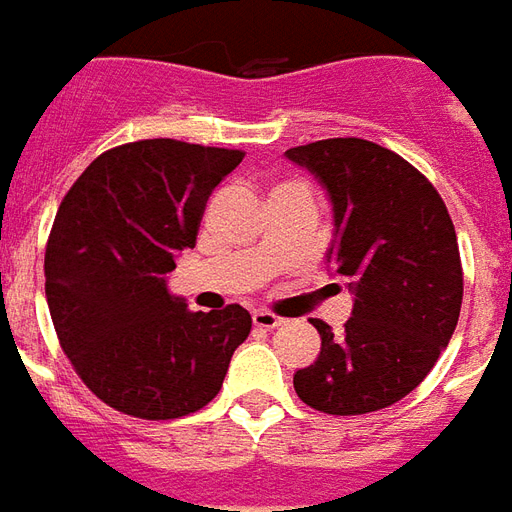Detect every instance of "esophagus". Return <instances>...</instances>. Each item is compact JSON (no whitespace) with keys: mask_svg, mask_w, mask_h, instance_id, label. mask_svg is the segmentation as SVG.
Instances as JSON below:
<instances>
[{"mask_svg":"<svg viewBox=\"0 0 512 512\" xmlns=\"http://www.w3.org/2000/svg\"><path fill=\"white\" fill-rule=\"evenodd\" d=\"M253 324H256V327H264V330H275V327H281L283 319L281 316H275V313L259 308V311H253Z\"/></svg>","mask_w":512,"mask_h":512,"instance_id":"1","label":"esophagus"}]
</instances>
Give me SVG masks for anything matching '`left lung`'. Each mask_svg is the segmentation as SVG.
<instances>
[{
    "label": "left lung",
    "mask_w": 512,
    "mask_h": 512,
    "mask_svg": "<svg viewBox=\"0 0 512 512\" xmlns=\"http://www.w3.org/2000/svg\"><path fill=\"white\" fill-rule=\"evenodd\" d=\"M286 158L327 193V264L354 297L341 333L311 319L322 352L294 374V390L327 414L393 406L434 368L461 313V256L445 201L401 155L365 138H324Z\"/></svg>",
    "instance_id": "8db88e82"
}]
</instances>
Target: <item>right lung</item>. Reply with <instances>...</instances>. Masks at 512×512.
Masks as SVG:
<instances>
[{
  "instance_id": "right-lung-1",
  "label": "right lung",
  "mask_w": 512,
  "mask_h": 512,
  "mask_svg": "<svg viewBox=\"0 0 512 512\" xmlns=\"http://www.w3.org/2000/svg\"><path fill=\"white\" fill-rule=\"evenodd\" d=\"M240 160V149L147 138L108 149L67 190L46 248L48 311L76 374L119 412H199L251 333L242 305L190 311L166 283Z\"/></svg>"
}]
</instances>
